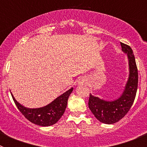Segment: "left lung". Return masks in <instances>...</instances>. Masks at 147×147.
Returning <instances> with one entry per match:
<instances>
[{"instance_id":"8db88e82","label":"left lung","mask_w":147,"mask_h":147,"mask_svg":"<svg viewBox=\"0 0 147 147\" xmlns=\"http://www.w3.org/2000/svg\"><path fill=\"white\" fill-rule=\"evenodd\" d=\"M122 51L127 54L129 60V75L124 90L118 99L107 102L90 94L88 107L95 117L107 124H114L124 117L134 102L138 83V73L136 59L132 49L121 42Z\"/></svg>"}]
</instances>
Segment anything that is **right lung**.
Returning <instances> with one entry per match:
<instances>
[{
    "label": "right lung",
    "mask_w": 147,
    "mask_h": 147,
    "mask_svg": "<svg viewBox=\"0 0 147 147\" xmlns=\"http://www.w3.org/2000/svg\"><path fill=\"white\" fill-rule=\"evenodd\" d=\"M73 91V88L59 96L51 103L40 108H26L18 103L11 94L18 110L29 121L42 127L53 125L59 120L67 107V99Z\"/></svg>",
    "instance_id": "add662e5"
}]
</instances>
